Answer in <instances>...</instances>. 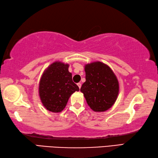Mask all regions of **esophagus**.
<instances>
[{
	"mask_svg": "<svg viewBox=\"0 0 158 158\" xmlns=\"http://www.w3.org/2000/svg\"><path fill=\"white\" fill-rule=\"evenodd\" d=\"M77 85H78L79 89H80V88H81V83H78V84H77Z\"/></svg>",
	"mask_w": 158,
	"mask_h": 158,
	"instance_id": "1",
	"label": "esophagus"
}]
</instances>
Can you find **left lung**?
Here are the masks:
<instances>
[{"mask_svg":"<svg viewBox=\"0 0 158 158\" xmlns=\"http://www.w3.org/2000/svg\"><path fill=\"white\" fill-rule=\"evenodd\" d=\"M85 81L81 88L88 105L95 112L113 106L119 94L117 77L106 64L96 61L85 65Z\"/></svg>","mask_w":158,"mask_h":158,"instance_id":"obj_1","label":"left lung"}]
</instances>
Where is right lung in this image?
<instances>
[{"instance_id": "obj_1", "label": "right lung", "mask_w": 158, "mask_h": 158, "mask_svg": "<svg viewBox=\"0 0 158 158\" xmlns=\"http://www.w3.org/2000/svg\"><path fill=\"white\" fill-rule=\"evenodd\" d=\"M68 67V64L54 62L45 69L40 79V99L44 107L52 113L61 112L71 94L79 90L73 81Z\"/></svg>"}]
</instances>
